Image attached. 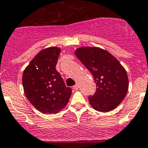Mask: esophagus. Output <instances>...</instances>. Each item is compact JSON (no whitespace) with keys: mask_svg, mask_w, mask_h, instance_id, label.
<instances>
[{"mask_svg":"<svg viewBox=\"0 0 148 148\" xmlns=\"http://www.w3.org/2000/svg\"><path fill=\"white\" fill-rule=\"evenodd\" d=\"M73 89H75V90L78 89H79V84H75L74 86H73Z\"/></svg>","mask_w":148,"mask_h":148,"instance_id":"obj_1","label":"esophagus"}]
</instances>
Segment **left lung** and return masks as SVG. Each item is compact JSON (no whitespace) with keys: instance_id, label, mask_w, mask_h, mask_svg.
Here are the masks:
<instances>
[{"instance_id":"8db88e82","label":"left lung","mask_w":148,"mask_h":148,"mask_svg":"<svg viewBox=\"0 0 148 148\" xmlns=\"http://www.w3.org/2000/svg\"><path fill=\"white\" fill-rule=\"evenodd\" d=\"M75 54L96 83V92L89 97L92 107L102 112L115 109L127 93L129 83L124 67L111 53L99 48H79Z\"/></svg>"}]
</instances>
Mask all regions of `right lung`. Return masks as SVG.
<instances>
[{"label": "right lung", "mask_w": 148, "mask_h": 148, "mask_svg": "<svg viewBox=\"0 0 148 148\" xmlns=\"http://www.w3.org/2000/svg\"><path fill=\"white\" fill-rule=\"evenodd\" d=\"M61 49L49 47L41 51L23 74L22 83L29 102L39 112L53 114L64 108L71 95L61 74L56 71Z\"/></svg>", "instance_id": "1"}]
</instances>
